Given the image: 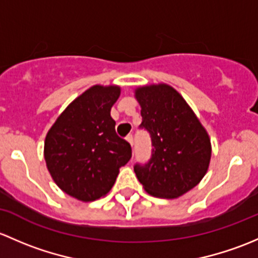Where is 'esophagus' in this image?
<instances>
[{"instance_id": "obj_1", "label": "esophagus", "mask_w": 258, "mask_h": 258, "mask_svg": "<svg viewBox=\"0 0 258 258\" xmlns=\"http://www.w3.org/2000/svg\"><path fill=\"white\" fill-rule=\"evenodd\" d=\"M126 140H128V142L130 143V145H132V148L134 147V137H133L132 134H130V135H128V137H126Z\"/></svg>"}]
</instances>
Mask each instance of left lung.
Wrapping results in <instances>:
<instances>
[{"mask_svg":"<svg viewBox=\"0 0 258 258\" xmlns=\"http://www.w3.org/2000/svg\"><path fill=\"white\" fill-rule=\"evenodd\" d=\"M135 97L142 107L139 128L149 133L153 147L150 160L134 165L138 180L150 195L179 198L208 171V133L184 98L166 84L143 87Z\"/></svg>","mask_w":258,"mask_h":258,"instance_id":"8db88e82","label":"left lung"}]
</instances>
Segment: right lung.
<instances>
[{"instance_id": "1", "label": "right lung", "mask_w": 258, "mask_h": 258, "mask_svg": "<svg viewBox=\"0 0 258 258\" xmlns=\"http://www.w3.org/2000/svg\"><path fill=\"white\" fill-rule=\"evenodd\" d=\"M118 87L94 86L79 95L50 128L44 159L55 184L82 201L107 195L119 168L132 158V147L116 135L111 105Z\"/></svg>"}]
</instances>
